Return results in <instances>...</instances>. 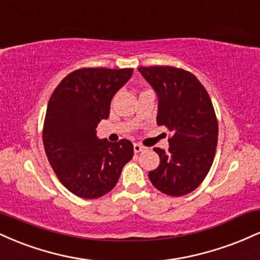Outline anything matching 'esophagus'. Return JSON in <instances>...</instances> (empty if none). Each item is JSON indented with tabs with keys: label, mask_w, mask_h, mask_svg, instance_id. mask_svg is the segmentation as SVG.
<instances>
[{
	"label": "esophagus",
	"mask_w": 260,
	"mask_h": 260,
	"mask_svg": "<svg viewBox=\"0 0 260 260\" xmlns=\"http://www.w3.org/2000/svg\"><path fill=\"white\" fill-rule=\"evenodd\" d=\"M133 150H134V153H140V151H143L144 150V147H143V145H140V144H138V143H134L133 144Z\"/></svg>",
	"instance_id": "obj_1"
}]
</instances>
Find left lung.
<instances>
[{
    "mask_svg": "<svg viewBox=\"0 0 260 260\" xmlns=\"http://www.w3.org/2000/svg\"><path fill=\"white\" fill-rule=\"evenodd\" d=\"M157 96L159 126L172 133L169 151L154 148L160 165L149 180L160 192L180 197L202 183L211 168L217 145V121L207 90L197 77L169 66L139 67Z\"/></svg>",
    "mask_w": 260,
    "mask_h": 260,
    "instance_id": "left-lung-1",
    "label": "left lung"
}]
</instances>
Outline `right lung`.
Instances as JSON below:
<instances>
[{
    "label": "right lung",
    "mask_w": 260,
    "mask_h": 260,
    "mask_svg": "<svg viewBox=\"0 0 260 260\" xmlns=\"http://www.w3.org/2000/svg\"><path fill=\"white\" fill-rule=\"evenodd\" d=\"M132 74V68H83L68 74L50 98L43 133L46 156L61 183L80 198L109 193L133 157L129 140L111 143L96 136L112 98Z\"/></svg>",
    "instance_id": "obj_1"
}]
</instances>
